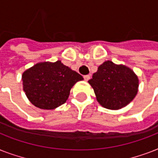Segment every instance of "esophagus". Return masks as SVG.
Instances as JSON below:
<instances>
[{
	"label": "esophagus",
	"mask_w": 158,
	"mask_h": 158,
	"mask_svg": "<svg viewBox=\"0 0 158 158\" xmlns=\"http://www.w3.org/2000/svg\"><path fill=\"white\" fill-rule=\"evenodd\" d=\"M84 80H85V81H88L89 79H90V75H89V74H87V75H84Z\"/></svg>",
	"instance_id": "esophagus-1"
}]
</instances>
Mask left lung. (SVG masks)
Returning <instances> with one entry per match:
<instances>
[{
    "label": "left lung",
    "mask_w": 158,
    "mask_h": 158,
    "mask_svg": "<svg viewBox=\"0 0 158 158\" xmlns=\"http://www.w3.org/2000/svg\"><path fill=\"white\" fill-rule=\"evenodd\" d=\"M89 83L100 105L110 110L128 105L135 98L139 88V79L132 69L110 60L99 65Z\"/></svg>",
    "instance_id": "8db88e82"
}]
</instances>
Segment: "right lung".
Masks as SVG:
<instances>
[{"mask_svg":"<svg viewBox=\"0 0 158 158\" xmlns=\"http://www.w3.org/2000/svg\"><path fill=\"white\" fill-rule=\"evenodd\" d=\"M84 78L60 60L40 62L23 73V89L31 103L45 110L64 104L70 89Z\"/></svg>","mask_w":158,"mask_h":158,"instance_id":"obj_1","label":"right lung"}]
</instances>
